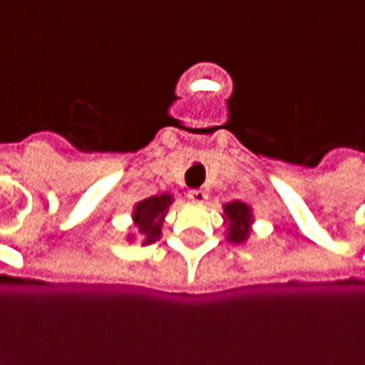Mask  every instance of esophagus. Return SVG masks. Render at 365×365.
I'll return each mask as SVG.
<instances>
[{
	"instance_id": "34e87169",
	"label": "esophagus",
	"mask_w": 365,
	"mask_h": 365,
	"mask_svg": "<svg viewBox=\"0 0 365 365\" xmlns=\"http://www.w3.org/2000/svg\"><path fill=\"white\" fill-rule=\"evenodd\" d=\"M188 198H190L192 202H204L206 198H208V194L204 192V190H200V188H194V190L188 192Z\"/></svg>"
}]
</instances>
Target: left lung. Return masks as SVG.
I'll return each instance as SVG.
<instances>
[{
	"mask_svg": "<svg viewBox=\"0 0 365 365\" xmlns=\"http://www.w3.org/2000/svg\"><path fill=\"white\" fill-rule=\"evenodd\" d=\"M225 222H227V241L231 243H245L249 239L252 225V212L249 204L233 200L223 206Z\"/></svg>",
	"mask_w": 365,
	"mask_h": 365,
	"instance_id": "8db88e82",
	"label": "left lung"
}]
</instances>
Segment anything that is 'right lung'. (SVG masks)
I'll return each instance as SVG.
<instances>
[{
  "mask_svg": "<svg viewBox=\"0 0 365 365\" xmlns=\"http://www.w3.org/2000/svg\"><path fill=\"white\" fill-rule=\"evenodd\" d=\"M173 196L171 194H159V196H150L143 198L134 206L132 220H134L135 233L142 239V245L155 243L161 237V227L163 220L167 215V210L171 206ZM134 235H130V239Z\"/></svg>",
  "mask_w": 365,
  "mask_h": 365,
  "instance_id": "1",
  "label": "right lung"
}]
</instances>
